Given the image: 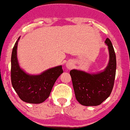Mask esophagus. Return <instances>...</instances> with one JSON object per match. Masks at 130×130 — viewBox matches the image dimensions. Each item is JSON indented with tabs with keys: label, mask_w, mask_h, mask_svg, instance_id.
Here are the masks:
<instances>
[{
	"label": "esophagus",
	"mask_w": 130,
	"mask_h": 130,
	"mask_svg": "<svg viewBox=\"0 0 130 130\" xmlns=\"http://www.w3.org/2000/svg\"><path fill=\"white\" fill-rule=\"evenodd\" d=\"M74 67V62L72 60H69V61H67V63H66V67L67 69H72Z\"/></svg>",
	"instance_id": "esophagus-1"
}]
</instances>
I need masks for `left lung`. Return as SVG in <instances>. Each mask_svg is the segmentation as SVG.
<instances>
[{"mask_svg": "<svg viewBox=\"0 0 130 130\" xmlns=\"http://www.w3.org/2000/svg\"><path fill=\"white\" fill-rule=\"evenodd\" d=\"M105 43L108 46L109 61L103 71L97 73L73 69L70 72L74 90L77 101L84 106H98L111 94L116 72V56L110 39Z\"/></svg>", "mask_w": 130, "mask_h": 130, "instance_id": "8db88e82", "label": "left lung"}]
</instances>
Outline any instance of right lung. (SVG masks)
<instances>
[{
  "instance_id": "right-lung-1",
  "label": "right lung",
  "mask_w": 130,
  "mask_h": 130,
  "mask_svg": "<svg viewBox=\"0 0 130 130\" xmlns=\"http://www.w3.org/2000/svg\"><path fill=\"white\" fill-rule=\"evenodd\" d=\"M20 37L12 51V86L23 101L32 104L42 103L48 98L56 81L63 72L62 66L48 69L40 74H30L25 72L20 67L18 61L17 46Z\"/></svg>"
}]
</instances>
